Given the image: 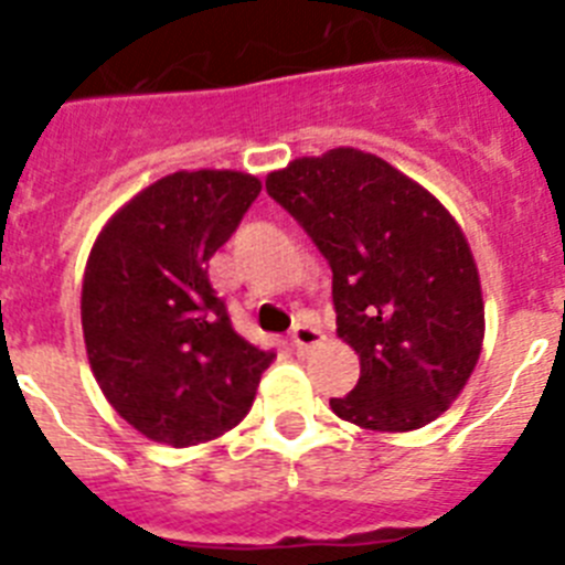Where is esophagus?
Listing matches in <instances>:
<instances>
[{
	"instance_id": "1",
	"label": "esophagus",
	"mask_w": 565,
	"mask_h": 565,
	"mask_svg": "<svg viewBox=\"0 0 565 565\" xmlns=\"http://www.w3.org/2000/svg\"><path fill=\"white\" fill-rule=\"evenodd\" d=\"M319 342H322V333H319L313 326H294L291 348L297 353H308L311 348H317Z\"/></svg>"
}]
</instances>
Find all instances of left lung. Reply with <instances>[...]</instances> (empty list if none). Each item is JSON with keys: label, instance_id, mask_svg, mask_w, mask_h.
Here are the masks:
<instances>
[{"label": "left lung", "instance_id": "obj_1", "mask_svg": "<svg viewBox=\"0 0 565 565\" xmlns=\"http://www.w3.org/2000/svg\"><path fill=\"white\" fill-rule=\"evenodd\" d=\"M266 189L333 271L337 337L359 382L331 411L362 430L411 433L450 411L483 344L476 257L447 206L379 154L297 158Z\"/></svg>", "mask_w": 565, "mask_h": 565}]
</instances>
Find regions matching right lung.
Segmentation results:
<instances>
[{
    "mask_svg": "<svg viewBox=\"0 0 565 565\" xmlns=\"http://www.w3.org/2000/svg\"><path fill=\"white\" fill-rule=\"evenodd\" d=\"M259 189L248 172L181 169L124 203L89 248V367L113 411L149 441L221 438L252 411L274 362L234 331L206 271Z\"/></svg>",
    "mask_w": 565,
    "mask_h": 565,
    "instance_id": "obj_1",
    "label": "right lung"
}]
</instances>
